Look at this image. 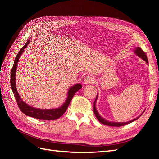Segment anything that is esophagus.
I'll use <instances>...</instances> for the list:
<instances>
[{"label": "esophagus", "mask_w": 159, "mask_h": 159, "mask_svg": "<svg viewBox=\"0 0 159 159\" xmlns=\"http://www.w3.org/2000/svg\"><path fill=\"white\" fill-rule=\"evenodd\" d=\"M85 84H92L95 82V78L92 75H88L85 77L84 80Z\"/></svg>", "instance_id": "esophagus-1"}]
</instances>
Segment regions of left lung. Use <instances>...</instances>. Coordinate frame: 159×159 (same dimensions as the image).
<instances>
[{
  "mask_svg": "<svg viewBox=\"0 0 159 159\" xmlns=\"http://www.w3.org/2000/svg\"><path fill=\"white\" fill-rule=\"evenodd\" d=\"M134 53L135 54L139 56L140 57H141L142 59H143L144 60H145L147 63L148 64V59H147V57L145 54V53L143 52V50L140 47H137L136 48L135 50H134ZM97 99H98V95L96 96V98L95 99V102L93 103V112H94V114L95 115L96 117H97V119H98V121L102 123V124L103 125H107V126H111V127H121V126H123V125H127L130 123H131L134 121H135V120H137V119H139V117H140L141 116V115H139V116L137 118H135L134 119H133L132 121H128V122H126V123H115V122H111V121H107V120L104 119L103 117H102L99 115V114L98 113L97 109H96L95 108V103H96V101H97Z\"/></svg>",
  "mask_w": 159,
  "mask_h": 159,
  "instance_id": "left-lung-1",
  "label": "left lung"
}]
</instances>
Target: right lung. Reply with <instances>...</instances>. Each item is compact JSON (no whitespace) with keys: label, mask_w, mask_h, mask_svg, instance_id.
<instances>
[{"label":"right lung","mask_w":159,"mask_h":159,"mask_svg":"<svg viewBox=\"0 0 159 159\" xmlns=\"http://www.w3.org/2000/svg\"><path fill=\"white\" fill-rule=\"evenodd\" d=\"M30 40H28L26 44H25L22 48L19 51L18 54L16 55L15 60H14V64L12 66V68L11 70V88L12 90V92L14 93V98L16 99V103L18 104V106L20 109L21 111L25 113V115H28V116H30L36 119H43V120H54L60 118L62 115H63L66 111L67 110L68 105H70V103L73 98L74 94L77 92V91H79L82 86L81 84H76L69 89L68 92V98L66 101L65 103L62 105L61 107L57 108V109H39L36 108H34L31 106L27 105L26 103H25L20 98V95H19L17 89H16V67L18 64V61L19 57L21 56V54L23 53L24 49L27 47L28 44H29Z\"/></svg>","instance_id":"obj_1"}]
</instances>
